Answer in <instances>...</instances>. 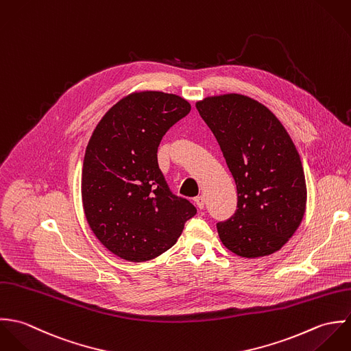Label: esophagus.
I'll return each mask as SVG.
<instances>
[{
  "instance_id": "1",
  "label": "esophagus",
  "mask_w": 351,
  "mask_h": 351,
  "mask_svg": "<svg viewBox=\"0 0 351 351\" xmlns=\"http://www.w3.org/2000/svg\"><path fill=\"white\" fill-rule=\"evenodd\" d=\"M194 202L197 204V206H198V209H199V210L205 209V197L199 195V197H197V198L194 199Z\"/></svg>"
}]
</instances>
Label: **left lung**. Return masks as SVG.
<instances>
[{
  "label": "left lung",
  "mask_w": 351,
  "mask_h": 351,
  "mask_svg": "<svg viewBox=\"0 0 351 351\" xmlns=\"http://www.w3.org/2000/svg\"><path fill=\"white\" fill-rule=\"evenodd\" d=\"M237 187V209L217 223L222 244L243 258L271 255L300 226L306 206L300 154L278 118L237 93L197 103Z\"/></svg>",
  "instance_id": "left-lung-1"
}]
</instances>
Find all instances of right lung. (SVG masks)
Listing matches in <instances>:
<instances>
[{
  "instance_id": "right-lung-1",
  "label": "right lung",
  "mask_w": 351,
  "mask_h": 351,
  "mask_svg": "<svg viewBox=\"0 0 351 351\" xmlns=\"http://www.w3.org/2000/svg\"><path fill=\"white\" fill-rule=\"evenodd\" d=\"M190 110L172 93L136 92L108 110L88 142L81 179L85 217L99 241L125 261L161 255L197 214L190 201L172 194L157 162L162 137Z\"/></svg>"
}]
</instances>
